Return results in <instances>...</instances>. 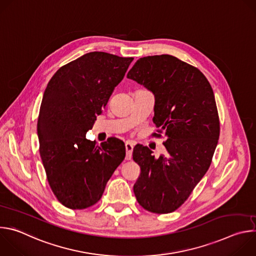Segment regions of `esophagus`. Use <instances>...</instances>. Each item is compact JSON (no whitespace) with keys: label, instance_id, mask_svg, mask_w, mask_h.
I'll return each instance as SVG.
<instances>
[{"label":"esophagus","instance_id":"1","mask_svg":"<svg viewBox=\"0 0 256 256\" xmlns=\"http://www.w3.org/2000/svg\"><path fill=\"white\" fill-rule=\"evenodd\" d=\"M132 149H134V144L130 142H128L126 144V160H130L132 159Z\"/></svg>","mask_w":256,"mask_h":256}]
</instances>
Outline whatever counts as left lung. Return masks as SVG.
I'll return each mask as SVG.
<instances>
[{
	"instance_id": "left-lung-1",
	"label": "left lung",
	"mask_w": 256,
	"mask_h": 256,
	"mask_svg": "<svg viewBox=\"0 0 256 256\" xmlns=\"http://www.w3.org/2000/svg\"><path fill=\"white\" fill-rule=\"evenodd\" d=\"M155 96L153 122L167 150L158 159L142 144L132 159L140 174L134 186L138 202L155 214L177 210L206 173L220 136L214 91L196 66L169 54L144 56L128 72Z\"/></svg>"
}]
</instances>
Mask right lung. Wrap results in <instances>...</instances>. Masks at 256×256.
Instances as JSON below:
<instances>
[{
    "label": "right lung",
    "instance_id": "obj_1",
    "mask_svg": "<svg viewBox=\"0 0 256 256\" xmlns=\"http://www.w3.org/2000/svg\"><path fill=\"white\" fill-rule=\"evenodd\" d=\"M132 60L89 52L60 68L48 84L38 120L40 153L50 190L68 208L98 202L124 159L120 140L98 146L85 136Z\"/></svg>",
    "mask_w": 256,
    "mask_h": 256
}]
</instances>
